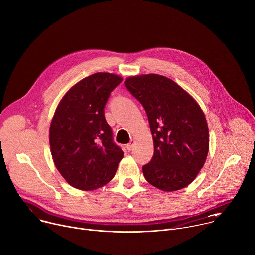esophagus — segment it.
<instances>
[{
    "mask_svg": "<svg viewBox=\"0 0 255 255\" xmlns=\"http://www.w3.org/2000/svg\"><path fill=\"white\" fill-rule=\"evenodd\" d=\"M133 143H134V140H131V141H130V143H128V144L126 145V148H127V150H128V151H131V150H132Z\"/></svg>",
    "mask_w": 255,
    "mask_h": 255,
    "instance_id": "34e87169",
    "label": "esophagus"
}]
</instances>
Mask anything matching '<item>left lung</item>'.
I'll use <instances>...</instances> for the list:
<instances>
[{"instance_id": "1", "label": "left lung", "mask_w": 255, "mask_h": 255, "mask_svg": "<svg viewBox=\"0 0 255 255\" xmlns=\"http://www.w3.org/2000/svg\"><path fill=\"white\" fill-rule=\"evenodd\" d=\"M126 89L147 114L154 143L143 174L155 188L173 192L189 186L203 167L209 130L198 103L172 80L159 75L128 78Z\"/></svg>"}]
</instances>
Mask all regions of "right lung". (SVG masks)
<instances>
[{
    "label": "right lung",
    "mask_w": 255,
    "mask_h": 255,
    "mask_svg": "<svg viewBox=\"0 0 255 255\" xmlns=\"http://www.w3.org/2000/svg\"><path fill=\"white\" fill-rule=\"evenodd\" d=\"M121 82L119 76L97 72L72 87L57 106L49 129L51 154L60 174L76 189L103 187L123 157L104 111Z\"/></svg>",
    "instance_id": "1"
}]
</instances>
